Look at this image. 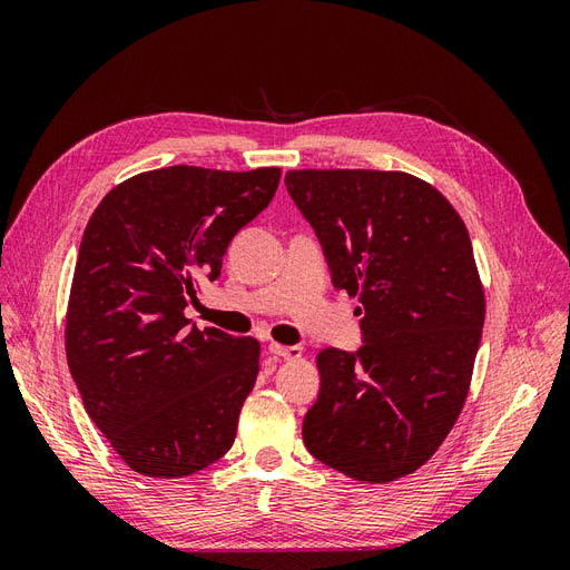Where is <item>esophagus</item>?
<instances>
[{
    "label": "esophagus",
    "mask_w": 570,
    "mask_h": 570,
    "mask_svg": "<svg viewBox=\"0 0 570 570\" xmlns=\"http://www.w3.org/2000/svg\"><path fill=\"white\" fill-rule=\"evenodd\" d=\"M268 352L275 354L278 358H299L302 356V347H297V344H278V342H271L268 344Z\"/></svg>",
    "instance_id": "esophagus-1"
}]
</instances>
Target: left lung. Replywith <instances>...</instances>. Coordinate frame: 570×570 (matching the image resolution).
<instances>
[{"label":"left lung","instance_id":"left-lung-1","mask_svg":"<svg viewBox=\"0 0 570 570\" xmlns=\"http://www.w3.org/2000/svg\"><path fill=\"white\" fill-rule=\"evenodd\" d=\"M333 285L358 297L364 344L316 356L321 390L304 444L364 482L404 478L438 452L469 396L485 289L465 223L404 170H287Z\"/></svg>","mask_w":570,"mask_h":570}]
</instances>
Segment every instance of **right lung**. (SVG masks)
Returning a JSON list of instances; mask_svg holds the SVG:
<instances>
[{"instance_id":"1","label":"right lung","mask_w":570,"mask_h":570,"mask_svg":"<svg viewBox=\"0 0 570 570\" xmlns=\"http://www.w3.org/2000/svg\"><path fill=\"white\" fill-rule=\"evenodd\" d=\"M281 168L145 170L99 202L82 233L66 358L85 411L135 473L183 478L226 454L262 344L189 327L230 239L262 214Z\"/></svg>"}]
</instances>
